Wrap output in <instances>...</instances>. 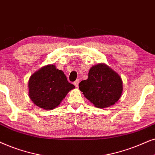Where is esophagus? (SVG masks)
<instances>
[{
  "label": "esophagus",
  "mask_w": 155,
  "mask_h": 155,
  "mask_svg": "<svg viewBox=\"0 0 155 155\" xmlns=\"http://www.w3.org/2000/svg\"><path fill=\"white\" fill-rule=\"evenodd\" d=\"M79 82H80V80H79V79H76V81L74 82V85H75L76 87H78V86H79Z\"/></svg>",
  "instance_id": "1"
}]
</instances>
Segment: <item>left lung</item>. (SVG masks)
<instances>
[{
  "label": "left lung",
  "mask_w": 155,
  "mask_h": 155,
  "mask_svg": "<svg viewBox=\"0 0 155 155\" xmlns=\"http://www.w3.org/2000/svg\"><path fill=\"white\" fill-rule=\"evenodd\" d=\"M79 89L96 108H105L116 103L123 91L121 78L104 64L91 68L88 79L79 83Z\"/></svg>",
  "instance_id": "left-lung-1"
}]
</instances>
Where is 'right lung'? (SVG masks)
Listing matches in <instances>:
<instances>
[{
    "mask_svg": "<svg viewBox=\"0 0 155 155\" xmlns=\"http://www.w3.org/2000/svg\"><path fill=\"white\" fill-rule=\"evenodd\" d=\"M29 96L36 106L45 110L55 108L70 90L75 88L67 76L54 65L41 68L31 76L28 84Z\"/></svg>",
    "mask_w": 155,
    "mask_h": 155,
    "instance_id": "add662e5",
    "label": "right lung"
}]
</instances>
